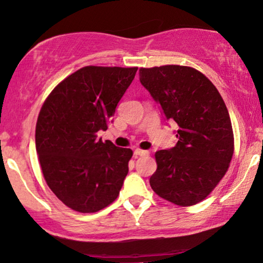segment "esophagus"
Returning <instances> with one entry per match:
<instances>
[{
	"label": "esophagus",
	"instance_id": "1",
	"mask_svg": "<svg viewBox=\"0 0 263 263\" xmlns=\"http://www.w3.org/2000/svg\"><path fill=\"white\" fill-rule=\"evenodd\" d=\"M148 154V151L146 150H140V148H135L134 150V156L139 157V156H146Z\"/></svg>",
	"mask_w": 263,
	"mask_h": 263
}]
</instances>
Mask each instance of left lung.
I'll list each match as a JSON object with an SVG mask.
<instances>
[{"label":"left lung","instance_id":"1","mask_svg":"<svg viewBox=\"0 0 263 263\" xmlns=\"http://www.w3.org/2000/svg\"><path fill=\"white\" fill-rule=\"evenodd\" d=\"M139 76L164 118L179 126L176 146L155 155L152 190L178 206L199 203L224 177L234 152L226 103L216 86L191 67L140 68Z\"/></svg>","mask_w":263,"mask_h":263}]
</instances>
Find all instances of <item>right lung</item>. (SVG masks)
<instances>
[{
  "mask_svg": "<svg viewBox=\"0 0 263 263\" xmlns=\"http://www.w3.org/2000/svg\"><path fill=\"white\" fill-rule=\"evenodd\" d=\"M138 68L87 66L52 90L39 113L35 145L47 185L64 205L82 213L105 209L119 195L130 148L97 139Z\"/></svg>",
  "mask_w": 263,
  "mask_h": 263,
  "instance_id": "add662e5",
  "label": "right lung"
}]
</instances>
